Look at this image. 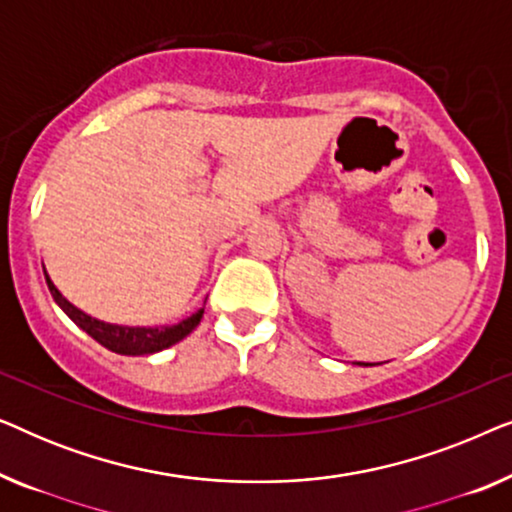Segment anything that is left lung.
<instances>
[{"instance_id":"8db88e82","label":"left lung","mask_w":512,"mask_h":512,"mask_svg":"<svg viewBox=\"0 0 512 512\" xmlns=\"http://www.w3.org/2000/svg\"><path fill=\"white\" fill-rule=\"evenodd\" d=\"M359 366H373V363H359Z\"/></svg>"}]
</instances>
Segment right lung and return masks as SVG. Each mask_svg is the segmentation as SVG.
<instances>
[{"instance_id": "1", "label": "right lung", "mask_w": 512, "mask_h": 512, "mask_svg": "<svg viewBox=\"0 0 512 512\" xmlns=\"http://www.w3.org/2000/svg\"><path fill=\"white\" fill-rule=\"evenodd\" d=\"M44 277L48 284V291L62 312L74 321L81 331H86L90 338L100 342L102 347H107L109 352L123 354V356H144V354H156L163 349L177 345L179 340H184L186 335L195 331V326L200 324L202 312L205 307H200L198 312H193L191 317L181 319L179 324L172 326H121V324H109V321L90 317L88 312L79 310V307L69 303V300L58 291V286L53 284V279L48 277L44 268Z\"/></svg>"}]
</instances>
